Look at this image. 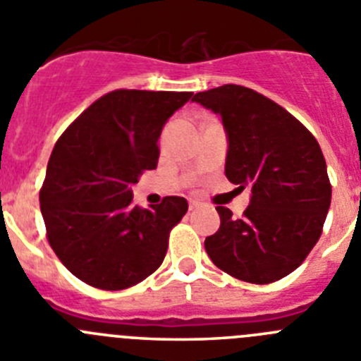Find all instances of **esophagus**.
I'll return each mask as SVG.
<instances>
[{
	"label": "esophagus",
	"mask_w": 361,
	"mask_h": 361,
	"mask_svg": "<svg viewBox=\"0 0 361 361\" xmlns=\"http://www.w3.org/2000/svg\"><path fill=\"white\" fill-rule=\"evenodd\" d=\"M197 207H200V203H197V201H190V203H188V208H190V210H196Z\"/></svg>",
	"instance_id": "1"
}]
</instances>
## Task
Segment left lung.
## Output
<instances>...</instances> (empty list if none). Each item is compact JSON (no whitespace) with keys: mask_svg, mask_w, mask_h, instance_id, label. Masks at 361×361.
Returning <instances> with one entry per match:
<instances>
[{"mask_svg":"<svg viewBox=\"0 0 361 361\" xmlns=\"http://www.w3.org/2000/svg\"><path fill=\"white\" fill-rule=\"evenodd\" d=\"M192 101L221 114L230 140L228 180L251 188L242 217L217 207L221 228L204 240L208 257L242 281L285 278L321 238L331 203L321 146L290 112L247 87L228 83Z\"/></svg>","mask_w":361,"mask_h":361,"instance_id":"left-lung-1","label":"left lung"}]
</instances>
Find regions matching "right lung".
Segmentation results:
<instances>
[{"label": "right lung", "instance_id": "1", "mask_svg": "<svg viewBox=\"0 0 361 361\" xmlns=\"http://www.w3.org/2000/svg\"><path fill=\"white\" fill-rule=\"evenodd\" d=\"M192 92L117 89L83 110L56 140L40 188L49 245L90 287L123 290L161 265L185 197L135 207L131 185L157 169L165 121Z\"/></svg>", "mask_w": 361, "mask_h": 361}]
</instances>
